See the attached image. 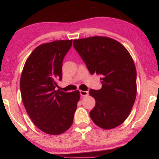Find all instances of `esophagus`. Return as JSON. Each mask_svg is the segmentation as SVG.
I'll use <instances>...</instances> for the list:
<instances>
[{
  "label": "esophagus",
  "mask_w": 159,
  "mask_h": 159,
  "mask_svg": "<svg viewBox=\"0 0 159 159\" xmlns=\"http://www.w3.org/2000/svg\"><path fill=\"white\" fill-rule=\"evenodd\" d=\"M80 95L81 96H87L88 95V91L80 90Z\"/></svg>",
  "instance_id": "esophagus-1"
}]
</instances>
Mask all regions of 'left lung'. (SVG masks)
Wrapping results in <instances>:
<instances>
[{
	"mask_svg": "<svg viewBox=\"0 0 159 159\" xmlns=\"http://www.w3.org/2000/svg\"><path fill=\"white\" fill-rule=\"evenodd\" d=\"M73 45L90 73L101 76V89L89 91L96 102L91 119L103 129L122 124L137 94L136 68L130 53L119 42L104 36L76 39Z\"/></svg>",
	"mask_w": 159,
	"mask_h": 159,
	"instance_id": "1",
	"label": "left lung"
}]
</instances>
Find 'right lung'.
Returning a JSON list of instances; mask_svg holds the SVG:
<instances>
[{
    "label": "right lung",
    "instance_id": "add662e5",
    "mask_svg": "<svg viewBox=\"0 0 159 159\" xmlns=\"http://www.w3.org/2000/svg\"><path fill=\"white\" fill-rule=\"evenodd\" d=\"M72 40L55 41L36 48L26 60L20 79L24 106L41 131L60 134L71 127L80 99L79 90H55L62 79V62Z\"/></svg>",
    "mask_w": 159,
    "mask_h": 159
}]
</instances>
